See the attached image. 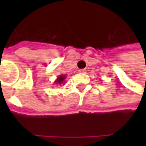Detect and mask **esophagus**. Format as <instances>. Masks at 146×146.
I'll use <instances>...</instances> for the list:
<instances>
[{"mask_svg":"<svg viewBox=\"0 0 146 146\" xmlns=\"http://www.w3.org/2000/svg\"><path fill=\"white\" fill-rule=\"evenodd\" d=\"M79 73H86V70L85 69H80L79 71H78Z\"/></svg>","mask_w":146,"mask_h":146,"instance_id":"esophagus-1","label":"esophagus"}]
</instances>
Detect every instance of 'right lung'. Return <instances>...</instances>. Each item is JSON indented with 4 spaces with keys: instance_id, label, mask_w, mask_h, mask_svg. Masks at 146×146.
<instances>
[{
    "instance_id": "add662e5",
    "label": "right lung",
    "mask_w": 146,
    "mask_h": 146,
    "mask_svg": "<svg viewBox=\"0 0 146 146\" xmlns=\"http://www.w3.org/2000/svg\"><path fill=\"white\" fill-rule=\"evenodd\" d=\"M66 78V75H60L59 77H57L56 80L55 81V84H62L64 80Z\"/></svg>"
}]
</instances>
